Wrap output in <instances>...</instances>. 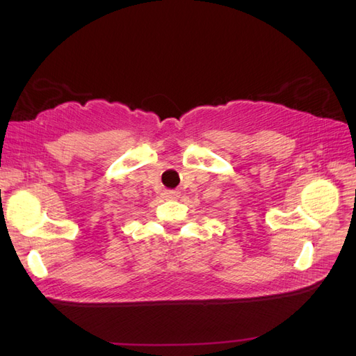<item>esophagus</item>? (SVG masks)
<instances>
[{"label": "esophagus", "instance_id": "obj_1", "mask_svg": "<svg viewBox=\"0 0 356 356\" xmlns=\"http://www.w3.org/2000/svg\"><path fill=\"white\" fill-rule=\"evenodd\" d=\"M181 196V193L177 190H166L163 191V197L165 199H178Z\"/></svg>", "mask_w": 356, "mask_h": 356}]
</instances>
